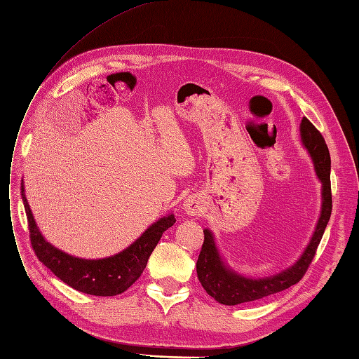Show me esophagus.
Instances as JSON below:
<instances>
[{
  "instance_id": "1",
  "label": "esophagus",
  "mask_w": 359,
  "mask_h": 359,
  "mask_svg": "<svg viewBox=\"0 0 359 359\" xmlns=\"http://www.w3.org/2000/svg\"><path fill=\"white\" fill-rule=\"evenodd\" d=\"M183 209H184V212H187V215L195 216V215H198L201 212V203H200V200L192 198V196H191V198L184 201Z\"/></svg>"
}]
</instances>
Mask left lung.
I'll use <instances>...</instances> for the list:
<instances>
[{"mask_svg": "<svg viewBox=\"0 0 359 359\" xmlns=\"http://www.w3.org/2000/svg\"><path fill=\"white\" fill-rule=\"evenodd\" d=\"M299 134H302L303 146L307 149L311 159H313L316 176L322 183V207L315 233L311 236V240L304 249L303 255L291 267L274 276L262 277V279H250V277L241 276L228 267L221 255H219L212 231L204 229V243L198 255V261H196V276H198V280L205 289V292L213 297L217 303L225 306H236L255 302V299L285 291L289 286L303 279L309 265L315 258L316 249L322 240L323 231L327 228L332 210L330 180L331 158L328 146L325 140H323L322 134L307 118H303L302 123H299Z\"/></svg>", "mask_w": 359, "mask_h": 359, "instance_id": "obj_1", "label": "left lung"}]
</instances>
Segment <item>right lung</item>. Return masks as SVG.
<instances>
[{"mask_svg": "<svg viewBox=\"0 0 359 359\" xmlns=\"http://www.w3.org/2000/svg\"><path fill=\"white\" fill-rule=\"evenodd\" d=\"M20 191L28 219L31 245L37 258L64 283L89 295L113 297L125 292L142 276L150 253L156 248L164 231L176 222L175 215L170 213L150 225L133 245L116 255L102 259H82L68 255L46 241L34 221L25 196L24 182Z\"/></svg>", "mask_w": 359, "mask_h": 359, "instance_id": "1", "label": "right lung"}]
</instances>
